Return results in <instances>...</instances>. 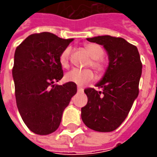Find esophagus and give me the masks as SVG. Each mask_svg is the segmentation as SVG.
<instances>
[{"mask_svg": "<svg viewBox=\"0 0 157 157\" xmlns=\"http://www.w3.org/2000/svg\"><path fill=\"white\" fill-rule=\"evenodd\" d=\"M83 91H84V89H83V88L80 87V86H78V93H82Z\"/></svg>", "mask_w": 157, "mask_h": 157, "instance_id": "1", "label": "esophagus"}]
</instances>
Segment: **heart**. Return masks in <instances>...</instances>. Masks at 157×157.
I'll return each instance as SVG.
<instances>
[{
	"instance_id": "heart-1",
	"label": "heart",
	"mask_w": 157,
	"mask_h": 157,
	"mask_svg": "<svg viewBox=\"0 0 157 157\" xmlns=\"http://www.w3.org/2000/svg\"><path fill=\"white\" fill-rule=\"evenodd\" d=\"M85 49L86 50L90 57L93 58L90 63L92 67H94L98 71H102L103 63L100 59L103 55L102 48L96 44H85ZM70 54H71V47H66L59 56V63L63 68H66L69 64ZM94 78V72L89 69H72L68 72H66L64 75V79L66 81L74 83L78 86H84L92 81Z\"/></svg>"
}]
</instances>
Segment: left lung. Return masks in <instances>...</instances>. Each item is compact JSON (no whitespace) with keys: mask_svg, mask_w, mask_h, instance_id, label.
<instances>
[{"mask_svg":"<svg viewBox=\"0 0 157 157\" xmlns=\"http://www.w3.org/2000/svg\"><path fill=\"white\" fill-rule=\"evenodd\" d=\"M87 41L102 45L107 52L109 63L96 86L87 88V104L81 108L83 122L98 132H111L127 118L139 94L142 64L136 46L121 37L99 36Z\"/></svg>","mask_w":157,"mask_h":157,"instance_id":"1","label":"left lung"}]
</instances>
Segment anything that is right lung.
Listing matches in <instances>:
<instances>
[{"instance_id": "right-lung-1", "label": "right lung", "mask_w": 157, "mask_h": 157, "mask_svg": "<svg viewBox=\"0 0 157 157\" xmlns=\"http://www.w3.org/2000/svg\"><path fill=\"white\" fill-rule=\"evenodd\" d=\"M73 39L50 32L32 34L16 48L12 75L22 121L33 133L46 136L58 128L62 114L77 93V85H56L63 76L61 52Z\"/></svg>"}]
</instances>
